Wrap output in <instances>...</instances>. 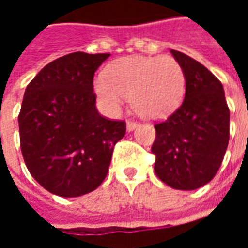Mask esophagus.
Instances as JSON below:
<instances>
[{
	"label": "esophagus",
	"instance_id": "esophagus-1",
	"mask_svg": "<svg viewBox=\"0 0 248 248\" xmlns=\"http://www.w3.org/2000/svg\"><path fill=\"white\" fill-rule=\"evenodd\" d=\"M138 122H135V121H129L127 122V131H133L135 127H138Z\"/></svg>",
	"mask_w": 248,
	"mask_h": 248
}]
</instances>
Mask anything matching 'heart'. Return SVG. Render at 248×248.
<instances>
[{"label":"heart","instance_id":"heart-1","mask_svg":"<svg viewBox=\"0 0 248 248\" xmlns=\"http://www.w3.org/2000/svg\"><path fill=\"white\" fill-rule=\"evenodd\" d=\"M105 76L95 81V92L113 113L127 98L142 117L163 118L179 106L185 94L182 66L170 56L121 58L108 66Z\"/></svg>","mask_w":248,"mask_h":248}]
</instances>
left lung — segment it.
<instances>
[{
  "mask_svg": "<svg viewBox=\"0 0 248 248\" xmlns=\"http://www.w3.org/2000/svg\"><path fill=\"white\" fill-rule=\"evenodd\" d=\"M182 66L186 94L182 105L154 124V171L167 186L195 190L208 183L223 161L230 140V110L223 86L207 67L171 50Z\"/></svg>",
  "mask_w": 248,
  "mask_h": 248,
  "instance_id": "obj_1",
  "label": "left lung"
}]
</instances>
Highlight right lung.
<instances>
[{"label":"right lung","instance_id":"obj_1","mask_svg":"<svg viewBox=\"0 0 248 248\" xmlns=\"http://www.w3.org/2000/svg\"><path fill=\"white\" fill-rule=\"evenodd\" d=\"M108 57L83 51L60 57L25 90L18 115L22 156L31 177L58 197L95 190L126 133L124 121L105 118L95 108L94 73Z\"/></svg>","mask_w":248,"mask_h":248}]
</instances>
